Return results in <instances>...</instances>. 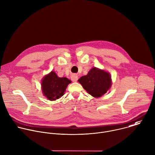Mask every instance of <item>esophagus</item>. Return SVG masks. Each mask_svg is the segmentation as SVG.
Masks as SVG:
<instances>
[{
  "label": "esophagus",
  "mask_w": 155,
  "mask_h": 155,
  "mask_svg": "<svg viewBox=\"0 0 155 155\" xmlns=\"http://www.w3.org/2000/svg\"><path fill=\"white\" fill-rule=\"evenodd\" d=\"M71 80H72L73 81H74V82L77 81L78 80V76H77V75H76V74L72 75L71 76Z\"/></svg>",
  "instance_id": "1"
}]
</instances>
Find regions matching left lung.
I'll return each instance as SVG.
<instances>
[{
    "mask_svg": "<svg viewBox=\"0 0 155 155\" xmlns=\"http://www.w3.org/2000/svg\"><path fill=\"white\" fill-rule=\"evenodd\" d=\"M78 81L90 95L95 97L105 94L111 85L110 75L95 68L91 69L86 75L81 77Z\"/></svg>",
    "mask_w": 155,
    "mask_h": 155,
    "instance_id": "left-lung-1",
    "label": "left lung"
}]
</instances>
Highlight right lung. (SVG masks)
I'll return each instance as SVG.
<instances>
[{
  "label": "right lung",
  "instance_id": "1",
  "mask_svg": "<svg viewBox=\"0 0 155 155\" xmlns=\"http://www.w3.org/2000/svg\"><path fill=\"white\" fill-rule=\"evenodd\" d=\"M66 77L60 78L54 72H51L42 81V89L44 95L50 100H55L61 97L71 83Z\"/></svg>",
  "mask_w": 155,
  "mask_h": 155
}]
</instances>
